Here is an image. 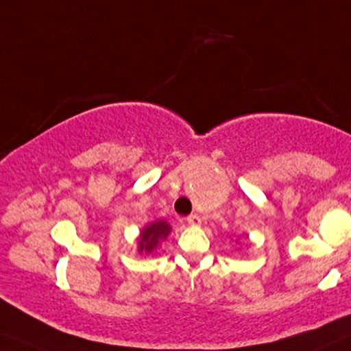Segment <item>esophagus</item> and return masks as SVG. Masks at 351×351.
<instances>
[{
    "label": "esophagus",
    "instance_id": "esophagus-1",
    "mask_svg": "<svg viewBox=\"0 0 351 351\" xmlns=\"http://www.w3.org/2000/svg\"><path fill=\"white\" fill-rule=\"evenodd\" d=\"M187 223H189V226H200L202 223V219H200V216H198V214H191V216H187Z\"/></svg>",
    "mask_w": 351,
    "mask_h": 351
}]
</instances>
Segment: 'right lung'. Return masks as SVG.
Segmentation results:
<instances>
[{
	"label": "right lung",
	"mask_w": 351,
	"mask_h": 351,
	"mask_svg": "<svg viewBox=\"0 0 351 351\" xmlns=\"http://www.w3.org/2000/svg\"><path fill=\"white\" fill-rule=\"evenodd\" d=\"M171 232L170 223L165 221H154L142 228L140 237L137 239L138 243V254H153L154 249H158L160 241H164Z\"/></svg>",
	"instance_id": "1"
}]
</instances>
